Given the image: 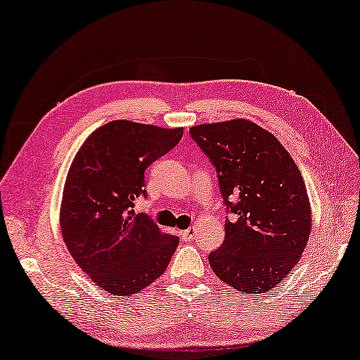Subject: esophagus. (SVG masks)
Here are the masks:
<instances>
[{"label": "esophagus", "instance_id": "esophagus-1", "mask_svg": "<svg viewBox=\"0 0 360 360\" xmlns=\"http://www.w3.org/2000/svg\"><path fill=\"white\" fill-rule=\"evenodd\" d=\"M180 238L183 241H192V240H194L195 238V229H194V227H189V229L180 232Z\"/></svg>", "mask_w": 360, "mask_h": 360}]
</instances>
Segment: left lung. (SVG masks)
Wrapping results in <instances>:
<instances>
[{"mask_svg": "<svg viewBox=\"0 0 360 360\" xmlns=\"http://www.w3.org/2000/svg\"><path fill=\"white\" fill-rule=\"evenodd\" d=\"M189 134L215 168L231 215L210 267L238 292H269L290 274L310 236L300 169L274 134L249 120L192 127Z\"/></svg>", "mask_w": 360, "mask_h": 360, "instance_id": "1", "label": "left lung"}]
</instances>
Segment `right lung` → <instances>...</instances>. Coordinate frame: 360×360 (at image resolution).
<instances>
[{
  "instance_id": "1",
  "label": "right lung",
  "mask_w": 360,
  "mask_h": 360,
  "mask_svg": "<svg viewBox=\"0 0 360 360\" xmlns=\"http://www.w3.org/2000/svg\"><path fill=\"white\" fill-rule=\"evenodd\" d=\"M183 128L114 120L85 140L65 180L60 229L70 255L111 295H134L168 267L179 238L136 214L145 171L169 153Z\"/></svg>"
}]
</instances>
